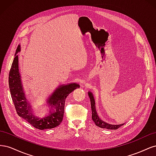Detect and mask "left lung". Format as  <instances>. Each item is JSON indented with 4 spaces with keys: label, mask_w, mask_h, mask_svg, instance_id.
<instances>
[{
    "label": "left lung",
    "mask_w": 156,
    "mask_h": 156,
    "mask_svg": "<svg viewBox=\"0 0 156 156\" xmlns=\"http://www.w3.org/2000/svg\"><path fill=\"white\" fill-rule=\"evenodd\" d=\"M88 94L91 103L92 119L97 126L101 127V128H105L107 129H116L124 124H122L119 125H112V124H108L107 122L101 120L100 118L98 116L96 109V103H95V100H94L93 94L91 92L89 91L88 92Z\"/></svg>",
    "instance_id": "8db88e82"
}]
</instances>
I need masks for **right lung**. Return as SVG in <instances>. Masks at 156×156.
I'll use <instances>...</instances> for the list:
<instances>
[{
  "label": "right lung",
  "mask_w": 156,
  "mask_h": 156,
  "mask_svg": "<svg viewBox=\"0 0 156 156\" xmlns=\"http://www.w3.org/2000/svg\"><path fill=\"white\" fill-rule=\"evenodd\" d=\"M20 51L21 45H19L9 73V88L16 111L19 116L35 128L40 130L54 128L59 126L63 120L66 98L75 89L80 88L79 84L71 83L59 85L47 99L48 112L41 118L36 116L26 98L19 71L17 53Z\"/></svg>",
  "instance_id": "right-lung-1"
}]
</instances>
